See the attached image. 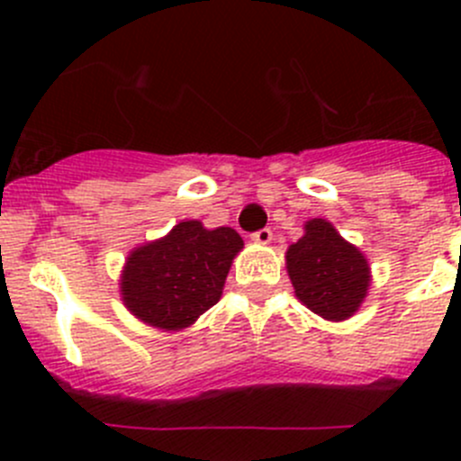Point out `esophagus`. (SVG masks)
I'll return each instance as SVG.
<instances>
[{
    "label": "esophagus",
    "mask_w": 461,
    "mask_h": 461,
    "mask_svg": "<svg viewBox=\"0 0 461 461\" xmlns=\"http://www.w3.org/2000/svg\"><path fill=\"white\" fill-rule=\"evenodd\" d=\"M252 240H254V243L267 245L269 240H272V230H267V227H263V230L254 231V234H252Z\"/></svg>",
    "instance_id": "obj_1"
}]
</instances>
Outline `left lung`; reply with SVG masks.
Segmentation results:
<instances>
[{
    "label": "left lung",
    "mask_w": 461,
    "mask_h": 461,
    "mask_svg": "<svg viewBox=\"0 0 461 461\" xmlns=\"http://www.w3.org/2000/svg\"><path fill=\"white\" fill-rule=\"evenodd\" d=\"M285 265L296 299L328 321L352 317L368 294V260L323 218L305 222V234L287 248Z\"/></svg>",
    "instance_id": "1"
}]
</instances>
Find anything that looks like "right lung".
Returning <instances> with one entry per match:
<instances>
[{"label": "right lung", "instance_id": "right-lung-1", "mask_svg": "<svg viewBox=\"0 0 461 461\" xmlns=\"http://www.w3.org/2000/svg\"><path fill=\"white\" fill-rule=\"evenodd\" d=\"M243 239L231 227L204 230L183 221L167 236L136 248L122 269L120 292L129 312L160 330L189 328L218 303Z\"/></svg>", "mask_w": 461, "mask_h": 461}]
</instances>
